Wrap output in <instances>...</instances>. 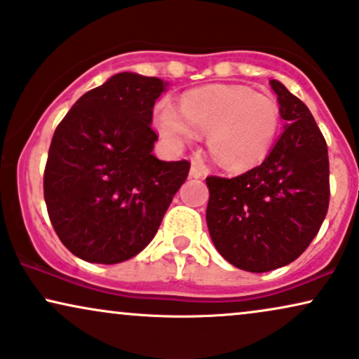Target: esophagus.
<instances>
[{"label":"esophagus","instance_id":"34e87169","mask_svg":"<svg viewBox=\"0 0 359 359\" xmlns=\"http://www.w3.org/2000/svg\"><path fill=\"white\" fill-rule=\"evenodd\" d=\"M189 176H191V178H203V176H205V168H203L200 163H196V161H193L191 163V168H189Z\"/></svg>","mask_w":359,"mask_h":359}]
</instances>
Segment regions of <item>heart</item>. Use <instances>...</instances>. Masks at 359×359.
Masks as SVG:
<instances>
[{"label": "heart", "instance_id": "b5f03b06", "mask_svg": "<svg viewBox=\"0 0 359 359\" xmlns=\"http://www.w3.org/2000/svg\"><path fill=\"white\" fill-rule=\"evenodd\" d=\"M154 125L172 149L196 140V131L208 133V151L216 165L245 171L266 158L280 130V108L273 98L248 88H218L189 93L180 109L161 101Z\"/></svg>", "mask_w": 359, "mask_h": 359}]
</instances>
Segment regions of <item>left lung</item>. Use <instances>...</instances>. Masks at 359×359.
I'll list each match as a JSON object with an SVG mask.
<instances>
[{
  "instance_id": "left-lung-1",
  "label": "left lung",
  "mask_w": 359,
  "mask_h": 359,
  "mask_svg": "<svg viewBox=\"0 0 359 359\" xmlns=\"http://www.w3.org/2000/svg\"><path fill=\"white\" fill-rule=\"evenodd\" d=\"M269 85L286 121L280 140L253 170L206 178L211 240L228 263L251 273L298 258L320 231L330 203L328 148L315 118L283 83Z\"/></svg>"
}]
</instances>
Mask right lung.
Wrapping results in <instances>:
<instances>
[{"label":"right lung","mask_w":359,"mask_h":359,"mask_svg":"<svg viewBox=\"0 0 359 359\" xmlns=\"http://www.w3.org/2000/svg\"><path fill=\"white\" fill-rule=\"evenodd\" d=\"M168 83L118 73L85 93L53 135L44 201L61 243L88 263L116 264L143 251L188 161L153 154V106Z\"/></svg>","instance_id":"obj_1"}]
</instances>
